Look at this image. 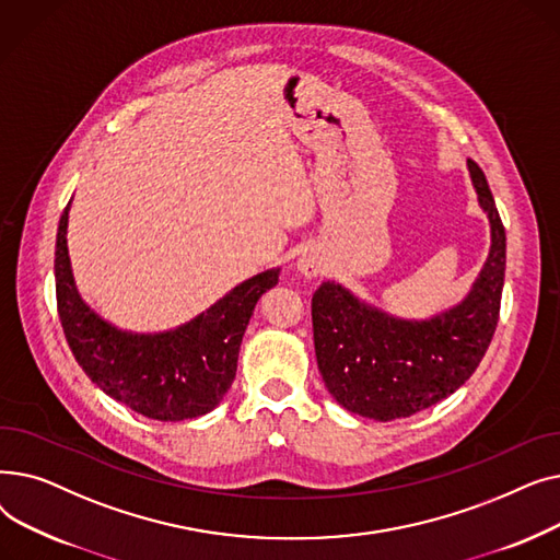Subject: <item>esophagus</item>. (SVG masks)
<instances>
[{
  "instance_id": "esophagus-1",
  "label": "esophagus",
  "mask_w": 560,
  "mask_h": 560,
  "mask_svg": "<svg viewBox=\"0 0 560 560\" xmlns=\"http://www.w3.org/2000/svg\"><path fill=\"white\" fill-rule=\"evenodd\" d=\"M298 270L304 275V277H317L322 275V270H325V258H322V254L317 249H308L300 256L298 260Z\"/></svg>"
}]
</instances>
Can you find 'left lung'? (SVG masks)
<instances>
[{
	"instance_id": "1",
	"label": "left lung",
	"mask_w": 560,
	"mask_h": 560,
	"mask_svg": "<svg viewBox=\"0 0 560 560\" xmlns=\"http://www.w3.org/2000/svg\"><path fill=\"white\" fill-rule=\"evenodd\" d=\"M492 245L467 300L429 322L395 319L361 304L338 283L311 302L315 357L325 386L351 413L388 422L456 393L479 368L497 329L506 270V231L483 170L467 161Z\"/></svg>"
}]
</instances>
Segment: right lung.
<instances>
[{"label":"right lung","mask_w":560,"mask_h":560,"mask_svg":"<svg viewBox=\"0 0 560 560\" xmlns=\"http://www.w3.org/2000/svg\"><path fill=\"white\" fill-rule=\"evenodd\" d=\"M68 211L56 233V306L66 340L81 370L108 397L136 413L182 422L213 410L231 388L238 351L254 306L279 281V270L260 272L176 331L136 336L117 331L88 308L72 281Z\"/></svg>","instance_id":"add662e5"}]
</instances>
